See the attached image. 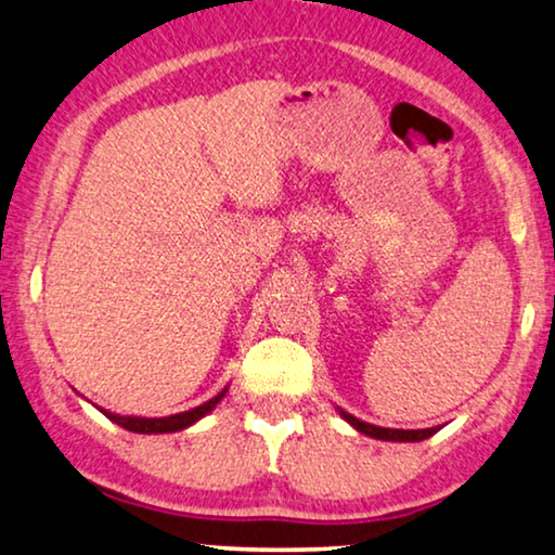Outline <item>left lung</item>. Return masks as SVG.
<instances>
[{"label":"left lung","instance_id":"1","mask_svg":"<svg viewBox=\"0 0 555 555\" xmlns=\"http://www.w3.org/2000/svg\"><path fill=\"white\" fill-rule=\"evenodd\" d=\"M339 415L341 420H347L349 425L354 427L357 433H362L366 437H374V440H385V442H420V440H427V437H433L440 427H427V430H392V427H377V425H370L364 423V420H357L354 415H349L341 408Z\"/></svg>","mask_w":555,"mask_h":555}]
</instances>
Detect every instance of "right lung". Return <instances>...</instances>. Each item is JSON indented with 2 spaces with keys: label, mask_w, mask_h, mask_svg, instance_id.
<instances>
[{
  "label": "right lung",
  "mask_w": 555,
  "mask_h": 555,
  "mask_svg": "<svg viewBox=\"0 0 555 555\" xmlns=\"http://www.w3.org/2000/svg\"><path fill=\"white\" fill-rule=\"evenodd\" d=\"M225 392H229V387H223L221 392H218L216 397H210L208 402L198 404V408L178 412V415H168V417H132V415H115V412H107V410H100V412H103L107 420H113L115 425H120L130 433H140V435L178 433V430H185V427L196 425L201 417L208 415V412H214L216 404L225 397Z\"/></svg>",
  "instance_id": "obj_1"
}]
</instances>
